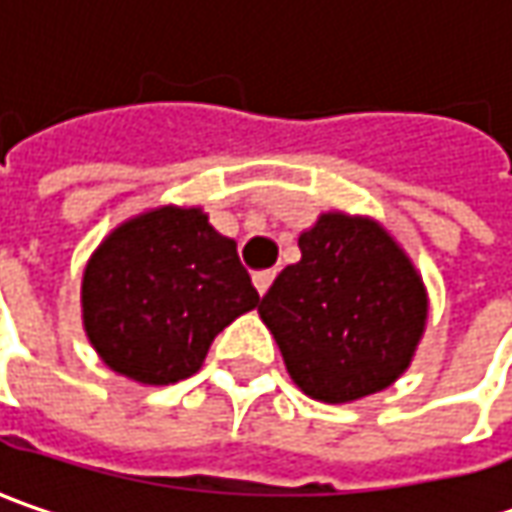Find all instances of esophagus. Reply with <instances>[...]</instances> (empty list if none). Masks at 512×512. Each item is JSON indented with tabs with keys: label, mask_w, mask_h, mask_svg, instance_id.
<instances>
[{
	"label": "esophagus",
	"mask_w": 512,
	"mask_h": 512,
	"mask_svg": "<svg viewBox=\"0 0 512 512\" xmlns=\"http://www.w3.org/2000/svg\"><path fill=\"white\" fill-rule=\"evenodd\" d=\"M273 270H259V273H253V287L259 290V296H265L267 293V287L273 285Z\"/></svg>",
	"instance_id": "obj_1"
}]
</instances>
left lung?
Instances as JSON below:
<instances>
[{"instance_id": "1", "label": "left lung", "mask_w": 512, "mask_h": 512, "mask_svg": "<svg viewBox=\"0 0 512 512\" xmlns=\"http://www.w3.org/2000/svg\"><path fill=\"white\" fill-rule=\"evenodd\" d=\"M299 250L259 305L290 379L325 404L390 387L427 327L430 299L413 259L376 219L342 210L322 213Z\"/></svg>"}]
</instances>
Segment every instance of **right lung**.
<instances>
[{"instance_id":"1","label":"right lung","mask_w":512,"mask_h":512,"mask_svg":"<svg viewBox=\"0 0 512 512\" xmlns=\"http://www.w3.org/2000/svg\"><path fill=\"white\" fill-rule=\"evenodd\" d=\"M259 307L236 242L202 207L159 205L116 225L82 273V325L113 373L162 387L193 376L210 342Z\"/></svg>"}]
</instances>
